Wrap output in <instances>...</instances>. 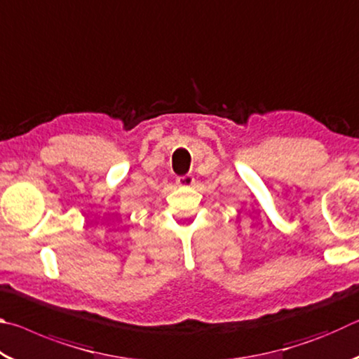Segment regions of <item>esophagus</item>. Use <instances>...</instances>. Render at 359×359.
<instances>
[{"mask_svg":"<svg viewBox=\"0 0 359 359\" xmlns=\"http://www.w3.org/2000/svg\"><path fill=\"white\" fill-rule=\"evenodd\" d=\"M194 182V177L191 174H185V175H180V177H177V185L180 187H190L193 185Z\"/></svg>","mask_w":359,"mask_h":359,"instance_id":"obj_1","label":"esophagus"}]
</instances>
